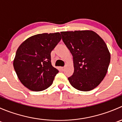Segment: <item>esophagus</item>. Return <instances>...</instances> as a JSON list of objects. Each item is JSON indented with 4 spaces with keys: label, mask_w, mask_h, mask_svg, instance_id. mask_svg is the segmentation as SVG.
<instances>
[{
    "label": "esophagus",
    "mask_w": 122,
    "mask_h": 122,
    "mask_svg": "<svg viewBox=\"0 0 122 122\" xmlns=\"http://www.w3.org/2000/svg\"><path fill=\"white\" fill-rule=\"evenodd\" d=\"M60 69L61 70V71H64L65 69V67H60Z\"/></svg>",
    "instance_id": "1"
}]
</instances>
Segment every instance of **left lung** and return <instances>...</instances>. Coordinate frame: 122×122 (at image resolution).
I'll return each instance as SVG.
<instances>
[{
  "label": "left lung",
  "mask_w": 122,
  "mask_h": 122,
  "mask_svg": "<svg viewBox=\"0 0 122 122\" xmlns=\"http://www.w3.org/2000/svg\"><path fill=\"white\" fill-rule=\"evenodd\" d=\"M62 39L73 56L74 71L68 78L71 86L88 92L97 87L107 72L110 54L105 42L89 30L61 32Z\"/></svg>",
  "instance_id": "left-lung-1"
}]
</instances>
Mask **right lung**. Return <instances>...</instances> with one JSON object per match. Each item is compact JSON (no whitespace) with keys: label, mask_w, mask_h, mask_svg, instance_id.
Here are the masks:
<instances>
[{"label":"right lung","mask_w":122,"mask_h":122,"mask_svg":"<svg viewBox=\"0 0 122 122\" xmlns=\"http://www.w3.org/2000/svg\"><path fill=\"white\" fill-rule=\"evenodd\" d=\"M61 39L59 32L44 33L30 36L20 44L13 67L25 87L38 92L51 86L58 70L51 64V52Z\"/></svg>","instance_id":"1"}]
</instances>
